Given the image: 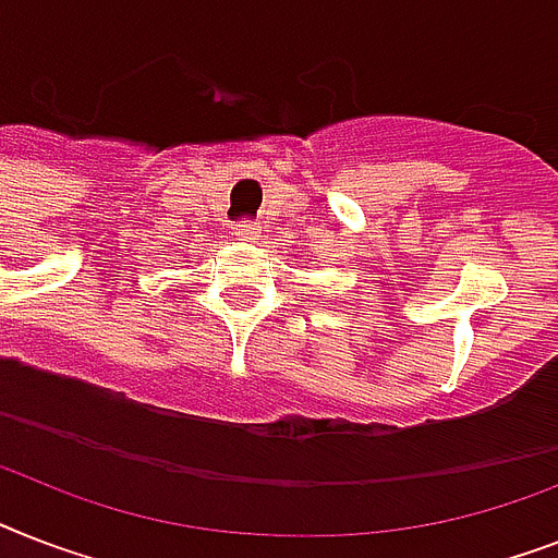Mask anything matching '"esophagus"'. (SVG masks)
I'll return each instance as SVG.
<instances>
[{
	"mask_svg": "<svg viewBox=\"0 0 558 558\" xmlns=\"http://www.w3.org/2000/svg\"><path fill=\"white\" fill-rule=\"evenodd\" d=\"M236 236H245V240H254V236L260 234V222H252V219H243L240 226L234 228Z\"/></svg>",
	"mask_w": 558,
	"mask_h": 558,
	"instance_id": "obj_1",
	"label": "esophagus"
}]
</instances>
